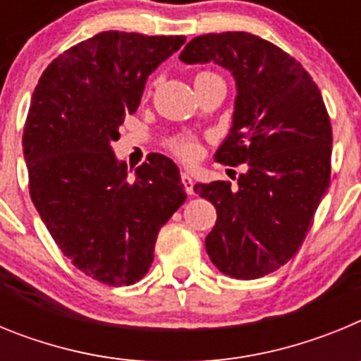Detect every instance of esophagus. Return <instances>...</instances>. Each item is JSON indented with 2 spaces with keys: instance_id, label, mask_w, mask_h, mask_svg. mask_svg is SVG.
Masks as SVG:
<instances>
[{
  "instance_id": "34e87169",
  "label": "esophagus",
  "mask_w": 361,
  "mask_h": 361,
  "mask_svg": "<svg viewBox=\"0 0 361 361\" xmlns=\"http://www.w3.org/2000/svg\"><path fill=\"white\" fill-rule=\"evenodd\" d=\"M180 180H183L184 190H186L188 195H193L195 191H193V178H191V175L186 173V171H183V173H180Z\"/></svg>"
}]
</instances>
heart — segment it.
<instances>
[{
	"label": "heart",
	"mask_w": 361,
	"mask_h": 361,
	"mask_svg": "<svg viewBox=\"0 0 361 361\" xmlns=\"http://www.w3.org/2000/svg\"><path fill=\"white\" fill-rule=\"evenodd\" d=\"M170 148H171V152L177 153L178 157L191 159L197 153V142L193 137L180 135V137H175V139H171Z\"/></svg>",
	"instance_id": "b5f03b06"
}]
</instances>
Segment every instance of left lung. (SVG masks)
Segmentation results:
<instances>
[{"mask_svg": "<svg viewBox=\"0 0 361 361\" xmlns=\"http://www.w3.org/2000/svg\"><path fill=\"white\" fill-rule=\"evenodd\" d=\"M178 59L231 72L237 99L220 164H245L238 186L195 184L213 202L206 251L224 275L253 280L291 260L331 180L333 130L318 86L295 57L247 32L193 37Z\"/></svg>", "mask_w": 361, "mask_h": 361, "instance_id": "8db88e82", "label": "left lung"}]
</instances>
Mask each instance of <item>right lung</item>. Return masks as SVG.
Listing matches in <instances>:
<instances>
[{
	"label": "right lung",
	"mask_w": 361,
	"mask_h": 361,
	"mask_svg": "<svg viewBox=\"0 0 361 361\" xmlns=\"http://www.w3.org/2000/svg\"><path fill=\"white\" fill-rule=\"evenodd\" d=\"M184 43L101 32L56 57L32 94L23 130L30 199L63 255L101 283L141 280L159 229L186 200L171 159L149 153L128 177L111 149L149 73Z\"/></svg>",
	"instance_id": "1"
}]
</instances>
